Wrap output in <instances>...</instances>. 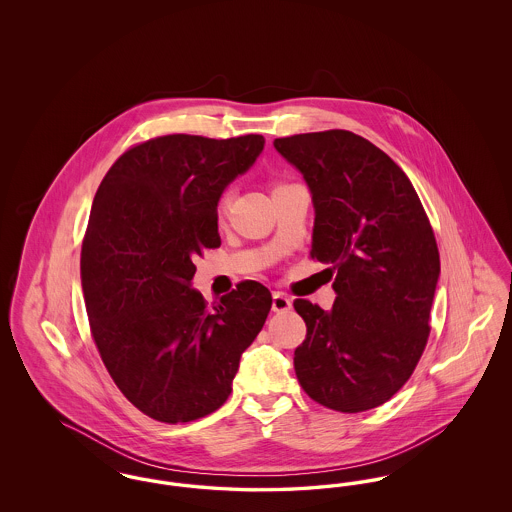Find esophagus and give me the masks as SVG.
Returning a JSON list of instances; mask_svg holds the SVG:
<instances>
[{
    "mask_svg": "<svg viewBox=\"0 0 512 512\" xmlns=\"http://www.w3.org/2000/svg\"><path fill=\"white\" fill-rule=\"evenodd\" d=\"M292 299L282 292L272 293V311L274 313H286L292 309Z\"/></svg>",
    "mask_w": 512,
    "mask_h": 512,
    "instance_id": "34e87169",
    "label": "esophagus"
}]
</instances>
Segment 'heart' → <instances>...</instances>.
<instances>
[{
  "instance_id": "b5f03b06",
  "label": "heart",
  "mask_w": 512,
  "mask_h": 512,
  "mask_svg": "<svg viewBox=\"0 0 512 512\" xmlns=\"http://www.w3.org/2000/svg\"><path fill=\"white\" fill-rule=\"evenodd\" d=\"M228 199H230V194L222 195V199H220V205H222V207H224V205H226V203H228Z\"/></svg>"
}]
</instances>
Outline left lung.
Masks as SVG:
<instances>
[{
	"instance_id": "left-lung-1",
	"label": "left lung",
	"mask_w": 512,
	"mask_h": 512,
	"mask_svg": "<svg viewBox=\"0 0 512 512\" xmlns=\"http://www.w3.org/2000/svg\"><path fill=\"white\" fill-rule=\"evenodd\" d=\"M274 147L311 192V255L338 270L332 311L293 303L307 324L297 380L328 409H374L411 378L430 334L439 278L430 220L407 174L353 132L297 134Z\"/></svg>"
}]
</instances>
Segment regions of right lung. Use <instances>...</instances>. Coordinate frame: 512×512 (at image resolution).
Listing matches in <instances>:
<instances>
[{
  "label": "right lung",
  "instance_id": "obj_1",
  "mask_svg": "<svg viewBox=\"0 0 512 512\" xmlns=\"http://www.w3.org/2000/svg\"><path fill=\"white\" fill-rule=\"evenodd\" d=\"M265 138L172 134L128 149L105 174L82 242L92 336L124 397L161 422L217 411L272 297L247 280L209 309L192 288L195 255L219 247L224 190Z\"/></svg>",
  "mask_w": 512,
  "mask_h": 512
}]
</instances>
